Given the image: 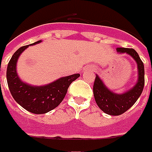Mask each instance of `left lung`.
Wrapping results in <instances>:
<instances>
[{
    "label": "left lung",
    "mask_w": 152,
    "mask_h": 152,
    "mask_svg": "<svg viewBox=\"0 0 152 152\" xmlns=\"http://www.w3.org/2000/svg\"><path fill=\"white\" fill-rule=\"evenodd\" d=\"M116 51L120 54L126 53L131 56L137 65V81L132 87L123 93H115L106 87L102 80L96 76L93 86V94L96 102L99 108L106 114L119 115L129 110L140 97L145 84L144 64L141 61L139 55L134 49L118 47Z\"/></svg>",
    "instance_id": "8db88e82"
}]
</instances>
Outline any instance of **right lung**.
Returning <instances> with one entry per match:
<instances>
[{"label":"right lung","instance_id":"1","mask_svg":"<svg viewBox=\"0 0 152 152\" xmlns=\"http://www.w3.org/2000/svg\"><path fill=\"white\" fill-rule=\"evenodd\" d=\"M38 41L19 48L8 63L7 79L8 87L15 102L26 111L34 114H45L60 105L67 92L69 86L80 74L61 77L44 86H33L20 80L16 72V64L20 54L29 46L41 43Z\"/></svg>","mask_w":152,"mask_h":152}]
</instances>
